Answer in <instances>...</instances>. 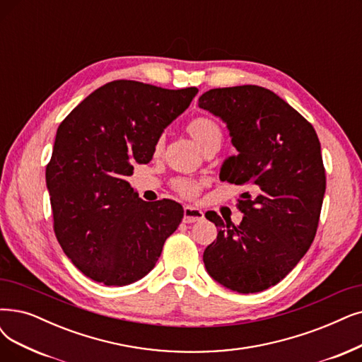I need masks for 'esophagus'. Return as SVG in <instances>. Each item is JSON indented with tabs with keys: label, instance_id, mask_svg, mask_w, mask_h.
<instances>
[{
	"label": "esophagus",
	"instance_id": "34e87169",
	"mask_svg": "<svg viewBox=\"0 0 362 362\" xmlns=\"http://www.w3.org/2000/svg\"><path fill=\"white\" fill-rule=\"evenodd\" d=\"M205 218V214L202 212V209L199 208H193V206H185L184 208V223H196V221H202Z\"/></svg>",
	"mask_w": 362,
	"mask_h": 362
}]
</instances>
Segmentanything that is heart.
Returning a JSON list of instances; mask_svg holds the SVG:
<instances>
[{
    "mask_svg": "<svg viewBox=\"0 0 362 362\" xmlns=\"http://www.w3.org/2000/svg\"><path fill=\"white\" fill-rule=\"evenodd\" d=\"M185 131L189 132V135L193 138V141L197 144L199 148L202 151H208V150H218L224 132L221 124L216 122L211 115H199V117H194L190 120L185 126ZM163 144L165 138L158 136L154 142V154H160L163 150ZM173 190H175L180 196L185 199H194L199 196L202 190V182L190 178H177L172 182Z\"/></svg>",
    "mask_w": 362,
    "mask_h": 362,
    "instance_id": "heart-1",
    "label": "heart"
}]
</instances>
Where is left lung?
Returning <instances> with one entry per match:
<instances>
[{
	"label": "left lung",
	"instance_id": "obj_1",
	"mask_svg": "<svg viewBox=\"0 0 362 362\" xmlns=\"http://www.w3.org/2000/svg\"><path fill=\"white\" fill-rule=\"evenodd\" d=\"M199 107L227 124L238 150L220 178L252 189L238 200L239 226L206 212L218 235L204 263L228 290L259 293L281 282L315 239L325 193L321 144L298 111L259 86L211 89Z\"/></svg>",
	"mask_w": 362,
	"mask_h": 362
}]
</instances>
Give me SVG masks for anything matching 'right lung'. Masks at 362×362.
<instances>
[{"instance_id":"right-lung-1","label":"right lung","mask_w":362,"mask_h":362,"mask_svg":"<svg viewBox=\"0 0 362 362\" xmlns=\"http://www.w3.org/2000/svg\"><path fill=\"white\" fill-rule=\"evenodd\" d=\"M197 92L115 80L81 100L57 127L46 168L54 235L88 278L108 286L144 278L178 228L182 206L139 199L127 177L135 162L151 160L156 139Z\"/></svg>"}]
</instances>
